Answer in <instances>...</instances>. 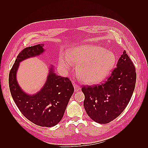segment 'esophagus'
I'll list each match as a JSON object with an SVG mask.
<instances>
[{"mask_svg":"<svg viewBox=\"0 0 148 148\" xmlns=\"http://www.w3.org/2000/svg\"><path fill=\"white\" fill-rule=\"evenodd\" d=\"M72 84H73V86L74 87V90L75 92H78V91L81 90V88L79 85H77V84L76 83H75L74 82L72 83Z\"/></svg>","mask_w":148,"mask_h":148,"instance_id":"obj_1","label":"esophagus"}]
</instances>
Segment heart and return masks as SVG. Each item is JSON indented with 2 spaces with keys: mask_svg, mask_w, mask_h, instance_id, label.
Segmentation results:
<instances>
[{
  "mask_svg": "<svg viewBox=\"0 0 148 148\" xmlns=\"http://www.w3.org/2000/svg\"><path fill=\"white\" fill-rule=\"evenodd\" d=\"M116 56L114 53L100 46H80L72 49L68 57L61 56L60 65L65 70H69L72 62L77 65V73L79 79L85 84H95L108 76L114 67Z\"/></svg>",
  "mask_w": 148,
  "mask_h": 148,
  "instance_id": "b5f03b06",
  "label": "heart"
}]
</instances>
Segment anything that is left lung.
Wrapping results in <instances>:
<instances>
[{
	"mask_svg": "<svg viewBox=\"0 0 148 148\" xmlns=\"http://www.w3.org/2000/svg\"><path fill=\"white\" fill-rule=\"evenodd\" d=\"M136 82V68L124 51L110 77L104 83L83 86L84 107L90 118L100 124L108 123L126 108Z\"/></svg>",
	"mask_w": 148,
	"mask_h": 148,
	"instance_id": "8db88e82",
	"label": "left lung"
}]
</instances>
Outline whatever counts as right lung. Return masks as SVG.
Masks as SVG:
<instances>
[{
  "mask_svg": "<svg viewBox=\"0 0 148 148\" xmlns=\"http://www.w3.org/2000/svg\"><path fill=\"white\" fill-rule=\"evenodd\" d=\"M44 44L28 47L20 53L9 75L11 96L23 116L40 127L55 126L61 121L74 87L68 77L56 75L54 66L50 65L46 83L38 92L30 95L21 89L16 79L20 63L44 53Z\"/></svg>",
  "mask_w": 148,
  "mask_h": 148,
  "instance_id": "1",
  "label": "right lung"
}]
</instances>
